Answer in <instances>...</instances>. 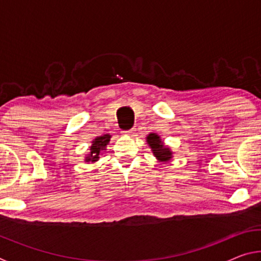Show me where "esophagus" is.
Returning <instances> with one entry per match:
<instances>
[{
	"instance_id": "obj_1",
	"label": "esophagus",
	"mask_w": 261,
	"mask_h": 261,
	"mask_svg": "<svg viewBox=\"0 0 261 261\" xmlns=\"http://www.w3.org/2000/svg\"><path fill=\"white\" fill-rule=\"evenodd\" d=\"M135 129H130V130H126V131H123V132H124V134L125 135H132V134H135Z\"/></svg>"
}]
</instances>
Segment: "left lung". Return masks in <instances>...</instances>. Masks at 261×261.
Instances as JSON below:
<instances>
[{"mask_svg": "<svg viewBox=\"0 0 261 261\" xmlns=\"http://www.w3.org/2000/svg\"><path fill=\"white\" fill-rule=\"evenodd\" d=\"M147 143L151 146L153 154L156 156L158 160L160 161H169L171 158V152L169 148L165 147L161 143L160 137L155 134H151L147 137Z\"/></svg>", "mask_w": 261, "mask_h": 261, "instance_id": "left-lung-1", "label": "left lung"}]
</instances>
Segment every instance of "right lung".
<instances>
[{
    "mask_svg": "<svg viewBox=\"0 0 261 261\" xmlns=\"http://www.w3.org/2000/svg\"><path fill=\"white\" fill-rule=\"evenodd\" d=\"M109 140H110L109 135H105L102 137H98V138H95L94 141H93V144H92V146H91V154L87 156L86 161L87 162L98 161L100 152L103 151L106 145L109 143Z\"/></svg>",
    "mask_w": 261,
    "mask_h": 261,
    "instance_id": "1",
    "label": "right lung"
}]
</instances>
